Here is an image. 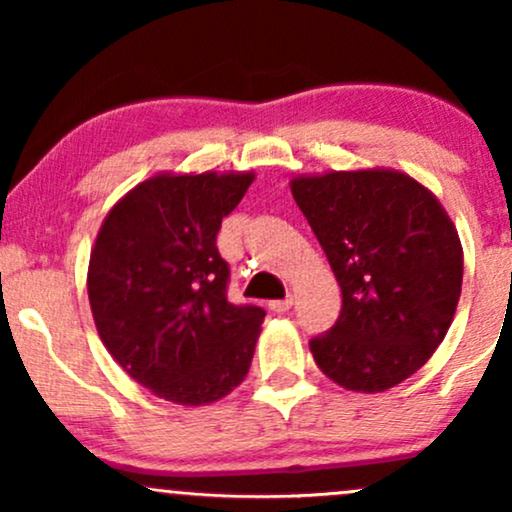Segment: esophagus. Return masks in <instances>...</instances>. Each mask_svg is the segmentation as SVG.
I'll use <instances>...</instances> for the list:
<instances>
[{
	"mask_svg": "<svg viewBox=\"0 0 512 512\" xmlns=\"http://www.w3.org/2000/svg\"><path fill=\"white\" fill-rule=\"evenodd\" d=\"M291 303H293L291 296L281 298V301H269V310H274V313H286V310L291 308Z\"/></svg>",
	"mask_w": 512,
	"mask_h": 512,
	"instance_id": "esophagus-1",
	"label": "esophagus"
}]
</instances>
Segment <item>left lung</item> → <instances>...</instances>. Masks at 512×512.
<instances>
[{"label":"left lung","mask_w":512,"mask_h":512,"mask_svg":"<svg viewBox=\"0 0 512 512\" xmlns=\"http://www.w3.org/2000/svg\"><path fill=\"white\" fill-rule=\"evenodd\" d=\"M291 192L342 289V313L310 339L317 368L354 392L414 375L462 291V245L431 190L390 168L298 175Z\"/></svg>","instance_id":"obj_1"}]
</instances>
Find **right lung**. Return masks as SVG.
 Instances as JSON below:
<instances>
[{"instance_id":"add662e5","label":"right lung","mask_w":512,"mask_h":512,"mask_svg":"<svg viewBox=\"0 0 512 512\" xmlns=\"http://www.w3.org/2000/svg\"><path fill=\"white\" fill-rule=\"evenodd\" d=\"M252 180L158 173L108 211L93 243L86 289L101 342L168 402H216L248 375L264 310L228 303L216 233Z\"/></svg>"}]
</instances>
